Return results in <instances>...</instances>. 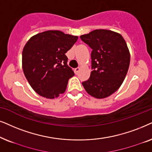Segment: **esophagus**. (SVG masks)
<instances>
[{
  "mask_svg": "<svg viewBox=\"0 0 152 152\" xmlns=\"http://www.w3.org/2000/svg\"><path fill=\"white\" fill-rule=\"evenodd\" d=\"M79 71H80V67H76L74 69V72L76 74H78V72H79Z\"/></svg>",
  "mask_w": 152,
  "mask_h": 152,
  "instance_id": "obj_1",
  "label": "esophagus"
}]
</instances>
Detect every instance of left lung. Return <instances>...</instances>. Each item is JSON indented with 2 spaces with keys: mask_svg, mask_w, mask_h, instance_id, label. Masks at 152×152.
Returning <instances> with one entry per match:
<instances>
[{
  "mask_svg": "<svg viewBox=\"0 0 152 152\" xmlns=\"http://www.w3.org/2000/svg\"><path fill=\"white\" fill-rule=\"evenodd\" d=\"M92 48L91 72L82 83L86 92L96 99L109 96L124 81L130 64V53L120 34L108 30H95L80 36Z\"/></svg>",
  "mask_w": 152,
  "mask_h": 152,
  "instance_id": "8db88e82",
  "label": "left lung"
}]
</instances>
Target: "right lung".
Returning <instances> with one entry per match:
<instances>
[{
	"mask_svg": "<svg viewBox=\"0 0 152 152\" xmlns=\"http://www.w3.org/2000/svg\"><path fill=\"white\" fill-rule=\"evenodd\" d=\"M77 36L59 30H48L32 37L22 52L24 75L40 96L54 99L65 92L74 76L65 53L77 41Z\"/></svg>",
	"mask_w": 152,
	"mask_h": 152,
	"instance_id": "add662e5",
	"label": "right lung"
}]
</instances>
